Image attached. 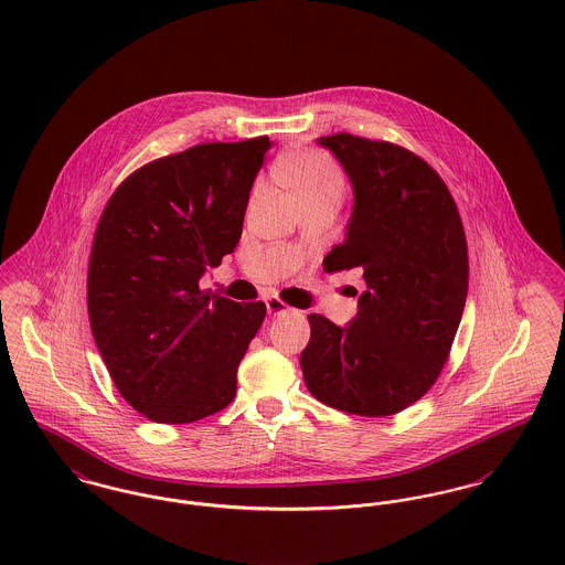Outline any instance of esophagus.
I'll list each match as a JSON object with an SVG mask.
<instances>
[{"label": "esophagus", "mask_w": 565, "mask_h": 565, "mask_svg": "<svg viewBox=\"0 0 565 565\" xmlns=\"http://www.w3.org/2000/svg\"><path fill=\"white\" fill-rule=\"evenodd\" d=\"M290 307L284 302L281 299H277V297H268L266 299V311H268V316H281V313H286Z\"/></svg>", "instance_id": "34e87169"}]
</instances>
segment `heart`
Wrapping results in <instances>:
<instances>
[{
	"label": "heart",
	"mask_w": 565,
	"mask_h": 565,
	"mask_svg": "<svg viewBox=\"0 0 565 565\" xmlns=\"http://www.w3.org/2000/svg\"><path fill=\"white\" fill-rule=\"evenodd\" d=\"M275 177L297 196L299 204L316 200H341L345 179L331 156L318 149H302L277 160Z\"/></svg>",
	"instance_id": "b5f03b06"
}]
</instances>
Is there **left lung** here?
I'll return each mask as SVG.
<instances>
[{"label":"left lung","mask_w":565,"mask_h":565,"mask_svg":"<svg viewBox=\"0 0 565 565\" xmlns=\"http://www.w3.org/2000/svg\"><path fill=\"white\" fill-rule=\"evenodd\" d=\"M354 188L345 241L324 270L359 268V313H311L300 354L309 393L334 409L391 416L423 397L448 361L467 299V241L441 177L416 153L352 134L322 136Z\"/></svg>","instance_id":"1"}]
</instances>
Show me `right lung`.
<instances>
[{"mask_svg": "<svg viewBox=\"0 0 565 565\" xmlns=\"http://www.w3.org/2000/svg\"><path fill=\"white\" fill-rule=\"evenodd\" d=\"M268 136L204 142L134 170L94 234L87 309L106 369L136 412L183 425L224 409L266 305L199 288L233 254Z\"/></svg>", "mask_w": 565, "mask_h": 565, "instance_id": "add662e5", "label": "right lung"}]
</instances>
